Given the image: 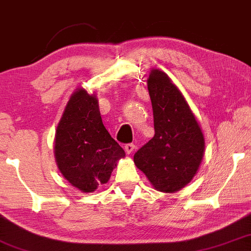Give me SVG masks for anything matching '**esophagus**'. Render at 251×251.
<instances>
[{
    "label": "esophagus",
    "instance_id": "esophagus-1",
    "mask_svg": "<svg viewBox=\"0 0 251 251\" xmlns=\"http://www.w3.org/2000/svg\"><path fill=\"white\" fill-rule=\"evenodd\" d=\"M135 149V146L133 145V144H127L125 146V151H126V153L127 154H131L133 151H134Z\"/></svg>",
    "mask_w": 251,
    "mask_h": 251
}]
</instances>
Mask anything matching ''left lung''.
<instances>
[{"instance_id": "8db88e82", "label": "left lung", "mask_w": 251, "mask_h": 251, "mask_svg": "<svg viewBox=\"0 0 251 251\" xmlns=\"http://www.w3.org/2000/svg\"><path fill=\"white\" fill-rule=\"evenodd\" d=\"M147 84L155 135L134 154V163L155 190L176 192L191 182L199 169L204 134L188 102L166 73L151 71Z\"/></svg>"}]
</instances>
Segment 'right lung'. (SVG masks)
Masks as SVG:
<instances>
[{"instance_id": "1", "label": "right lung", "mask_w": 251, "mask_h": 251, "mask_svg": "<svg viewBox=\"0 0 251 251\" xmlns=\"http://www.w3.org/2000/svg\"><path fill=\"white\" fill-rule=\"evenodd\" d=\"M54 155L62 176L82 192L107 183L125 151L104 127L96 95L78 88L55 132Z\"/></svg>"}]
</instances>
